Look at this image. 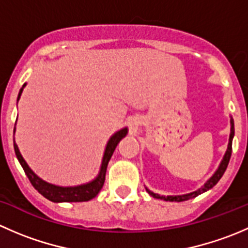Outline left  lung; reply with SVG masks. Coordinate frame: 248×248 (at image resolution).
Here are the masks:
<instances>
[{"instance_id": "obj_1", "label": "left lung", "mask_w": 248, "mask_h": 248, "mask_svg": "<svg viewBox=\"0 0 248 248\" xmlns=\"http://www.w3.org/2000/svg\"><path fill=\"white\" fill-rule=\"evenodd\" d=\"M232 137H234V122H232V133H231V137H229V145H228V150H227L226 155H224L223 161H222L221 166H219V168L217 169V171L215 172V174H214V176H212L211 179H210L209 181H207L206 184H205L204 186H202L201 189H198V191L193 192V193L184 194V196H175V197H174V196L163 197V196H159V194L154 193V192H150L149 189H146V191L149 192L150 196H152V197H154V198H157V199H163V201H166V202H184V201H188V199H191V198H194V197H197V196H199V194H202V193H204V192H206L207 189L212 188V187H214L215 185H216L217 182L219 181V179H221V177L223 176L224 171H226L227 167H228L229 161H231Z\"/></svg>"}]
</instances>
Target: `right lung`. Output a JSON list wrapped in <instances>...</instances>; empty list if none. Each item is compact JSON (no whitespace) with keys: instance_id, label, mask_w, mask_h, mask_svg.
Masks as SVG:
<instances>
[{"instance_id":"add662e5","label":"right lung","mask_w":248,"mask_h":248,"mask_svg":"<svg viewBox=\"0 0 248 248\" xmlns=\"http://www.w3.org/2000/svg\"><path fill=\"white\" fill-rule=\"evenodd\" d=\"M25 84L22 85L21 90L19 92V96H17V101H19L20 96H21L22 89H24ZM14 132H16V127H14ZM127 134V128L121 129L117 133H115L114 136L110 138L107 145L106 152H104L103 162H102V168L99 171V175L97 176L96 180H93L92 182L86 185H81V186H76V187H59L55 186V185H50L47 182L43 181V180L39 179L31 169L29 168V166L26 164V162L24 161L22 156L20 155L19 149H17L16 141H14V150H16V155L19 159L20 164H21L22 169H24L25 174L29 177L30 182L32 184V186L39 192L43 197H46L49 201L55 202H87L91 201L92 198L98 194V192L101 191L102 187H103L104 181H106V172H107V167L111 158L112 154L115 151V147L117 146L119 141L124 138Z\"/></svg>"}]
</instances>
